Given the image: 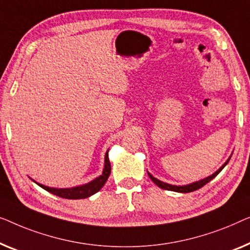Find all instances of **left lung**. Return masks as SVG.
<instances>
[{
  "instance_id": "8db88e82",
  "label": "left lung",
  "mask_w": 250,
  "mask_h": 250,
  "mask_svg": "<svg viewBox=\"0 0 250 250\" xmlns=\"http://www.w3.org/2000/svg\"><path fill=\"white\" fill-rule=\"evenodd\" d=\"M229 161L230 160H228L227 163L224 164L223 167L220 168V170H217L215 173L210 175V177H207L206 179H203V180L194 182V184H190V185H187V186H172V185L165 184V182H162L160 180H157V179L154 178L152 174L148 173V175H149V178L152 179V181L154 182V184H155L156 186H159V187L162 188V189H165V190H171V191H177V192H191V191L197 190V189H200V188L203 187V186H205L206 184H208L210 180H213V179L215 178L216 175L219 174L221 171H222V168L226 167V165L228 164V162H229Z\"/></svg>"
}]
</instances>
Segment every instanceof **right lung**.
I'll return each mask as SVG.
<instances>
[{"label":"right lung","instance_id":"add662e5","mask_svg":"<svg viewBox=\"0 0 250 250\" xmlns=\"http://www.w3.org/2000/svg\"><path fill=\"white\" fill-rule=\"evenodd\" d=\"M110 173H111V163L110 161H108V150H107L106 155H105V167H104L103 173H102V175H100L98 178L95 179V180L89 182V184L79 186V187L66 188V189L50 188L40 184H38V186L45 189V190H47L48 192H51V194L61 197V198L83 199L96 194L97 191H100L101 188L105 185V182H106L108 177H110Z\"/></svg>","mask_w":250,"mask_h":250}]
</instances>
